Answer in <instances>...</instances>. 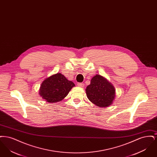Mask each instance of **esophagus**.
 Here are the masks:
<instances>
[{"instance_id":"34e87169","label":"esophagus","mask_w":157,"mask_h":157,"mask_svg":"<svg viewBox=\"0 0 157 157\" xmlns=\"http://www.w3.org/2000/svg\"><path fill=\"white\" fill-rule=\"evenodd\" d=\"M77 85L78 86H80V87H83L84 86V83H81V82H79L77 83Z\"/></svg>"}]
</instances>
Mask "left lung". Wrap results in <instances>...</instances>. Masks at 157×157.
I'll list each match as a JSON object with an SVG mask.
<instances>
[{"instance_id":"8db88e82","label":"left lung","mask_w":157,"mask_h":157,"mask_svg":"<svg viewBox=\"0 0 157 157\" xmlns=\"http://www.w3.org/2000/svg\"><path fill=\"white\" fill-rule=\"evenodd\" d=\"M88 98L99 107H106L112 104L115 95L114 87L101 75L94 76L86 88Z\"/></svg>"}]
</instances>
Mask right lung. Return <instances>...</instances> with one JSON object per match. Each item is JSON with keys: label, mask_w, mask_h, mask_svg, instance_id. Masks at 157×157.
<instances>
[{"label": "right lung", "mask_w": 157, "mask_h": 157, "mask_svg": "<svg viewBox=\"0 0 157 157\" xmlns=\"http://www.w3.org/2000/svg\"><path fill=\"white\" fill-rule=\"evenodd\" d=\"M75 86L74 83L68 81L61 74L52 75L44 81L40 85L39 94L48 102L62 101Z\"/></svg>", "instance_id": "1"}]
</instances>
